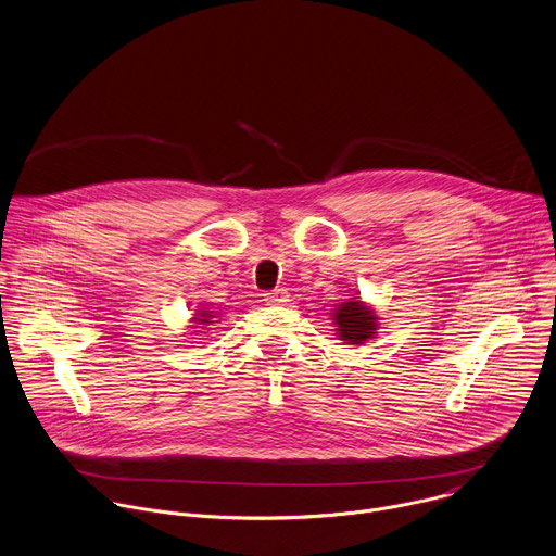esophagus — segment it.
<instances>
[{
	"label": "esophagus",
	"instance_id": "34e87169",
	"mask_svg": "<svg viewBox=\"0 0 556 556\" xmlns=\"http://www.w3.org/2000/svg\"><path fill=\"white\" fill-rule=\"evenodd\" d=\"M264 301L268 305H283L288 301V290L286 288H277V290H270L264 294Z\"/></svg>",
	"mask_w": 556,
	"mask_h": 556
}]
</instances>
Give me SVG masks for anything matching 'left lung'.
Masks as SVG:
<instances>
[{"instance_id": "obj_1", "label": "left lung", "mask_w": 556, "mask_h": 556, "mask_svg": "<svg viewBox=\"0 0 556 556\" xmlns=\"http://www.w3.org/2000/svg\"><path fill=\"white\" fill-rule=\"evenodd\" d=\"M332 324L337 337L350 345H361L376 337L378 332V316L376 309L365 303L361 296H352L350 301L339 303L332 309Z\"/></svg>"}]
</instances>
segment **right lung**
<instances>
[{
    "label": "right lung",
    "mask_w": 556,
    "mask_h": 556,
    "mask_svg": "<svg viewBox=\"0 0 556 556\" xmlns=\"http://www.w3.org/2000/svg\"><path fill=\"white\" fill-rule=\"evenodd\" d=\"M213 319H217V316H215V312H213V309H208V307H206V309H198V312H195V316H193V324H195L193 328L213 326V324H215ZM198 332H200V330H198Z\"/></svg>",
    "instance_id": "1"
}]
</instances>
